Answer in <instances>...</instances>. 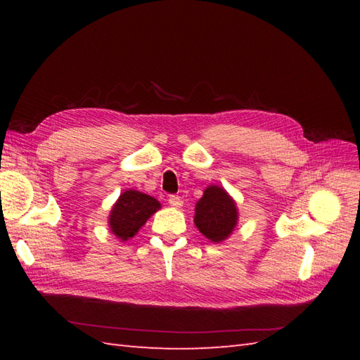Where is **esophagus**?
Returning <instances> with one entry per match:
<instances>
[{
	"label": "esophagus",
	"instance_id": "obj_1",
	"mask_svg": "<svg viewBox=\"0 0 360 360\" xmlns=\"http://www.w3.org/2000/svg\"><path fill=\"white\" fill-rule=\"evenodd\" d=\"M168 204H170L172 207L179 209L181 205L184 204V201H182V198H179V196H176V195H170V198H168Z\"/></svg>",
	"mask_w": 360,
	"mask_h": 360
}]
</instances>
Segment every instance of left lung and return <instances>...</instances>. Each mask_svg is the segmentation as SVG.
Segmentation results:
<instances>
[{
    "instance_id": "left-lung-1",
    "label": "left lung",
    "mask_w": 360,
    "mask_h": 360,
    "mask_svg": "<svg viewBox=\"0 0 360 360\" xmlns=\"http://www.w3.org/2000/svg\"><path fill=\"white\" fill-rule=\"evenodd\" d=\"M238 219L235 202L223 188L210 186L196 202L195 224L210 241L219 243L232 233Z\"/></svg>"
}]
</instances>
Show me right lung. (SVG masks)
I'll use <instances>...</instances> for the list:
<instances>
[{
  "label": "right lung",
  "mask_w": 360,
  "mask_h": 360,
  "mask_svg": "<svg viewBox=\"0 0 360 360\" xmlns=\"http://www.w3.org/2000/svg\"><path fill=\"white\" fill-rule=\"evenodd\" d=\"M160 207L159 201L137 190H127L114 204L110 226L120 240H128L147 223V219Z\"/></svg>",
  "instance_id": "obj_1"
}]
</instances>
